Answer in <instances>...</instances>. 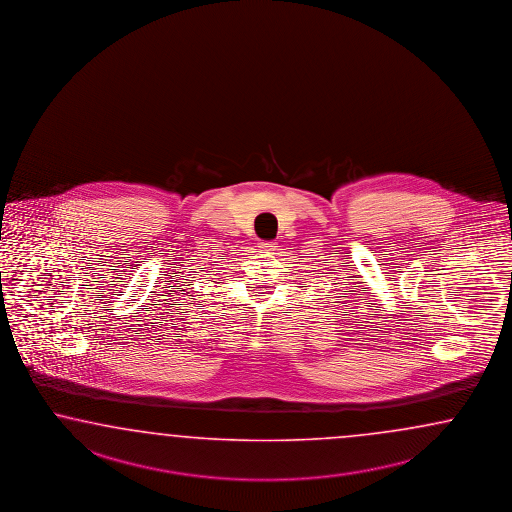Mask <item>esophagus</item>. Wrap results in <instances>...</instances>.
I'll return each mask as SVG.
<instances>
[{"label": "esophagus", "mask_w": 512, "mask_h": 512, "mask_svg": "<svg viewBox=\"0 0 512 512\" xmlns=\"http://www.w3.org/2000/svg\"><path fill=\"white\" fill-rule=\"evenodd\" d=\"M277 246H275V242H272V240H264V242H259V250L261 251H274Z\"/></svg>", "instance_id": "obj_1"}]
</instances>
